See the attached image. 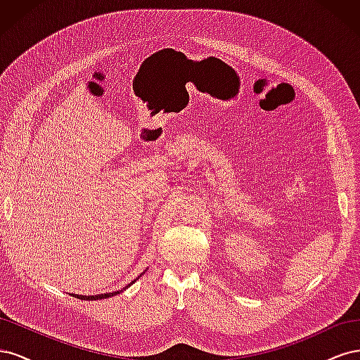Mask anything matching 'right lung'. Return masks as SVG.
<instances>
[{
  "label": "right lung",
  "instance_id": "obj_1",
  "mask_svg": "<svg viewBox=\"0 0 360 360\" xmlns=\"http://www.w3.org/2000/svg\"><path fill=\"white\" fill-rule=\"evenodd\" d=\"M135 281L130 282V284H134ZM129 284V285H130ZM124 290V288H123ZM117 294H120V291H115V292H103V294H97V296H79V294H73V296L76 299H81V300H97V299H106V297H111V296H117Z\"/></svg>",
  "mask_w": 360,
  "mask_h": 360
}]
</instances>
